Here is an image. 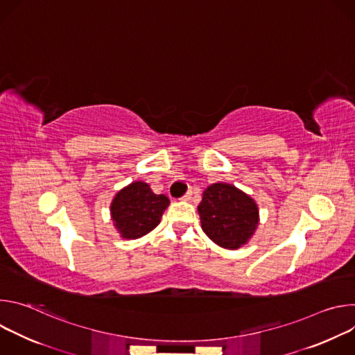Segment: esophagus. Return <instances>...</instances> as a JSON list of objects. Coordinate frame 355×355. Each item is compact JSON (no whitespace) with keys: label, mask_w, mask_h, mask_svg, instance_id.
Here are the masks:
<instances>
[{"label":"esophagus","mask_w":355,"mask_h":355,"mask_svg":"<svg viewBox=\"0 0 355 355\" xmlns=\"http://www.w3.org/2000/svg\"><path fill=\"white\" fill-rule=\"evenodd\" d=\"M191 198H192V191L189 189V191H188V192H187V193H185V195H184L181 199H182V200H189Z\"/></svg>","instance_id":"esophagus-1"}]
</instances>
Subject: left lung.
Instances as JSON below:
<instances>
[{
    "mask_svg": "<svg viewBox=\"0 0 355 355\" xmlns=\"http://www.w3.org/2000/svg\"><path fill=\"white\" fill-rule=\"evenodd\" d=\"M207 236L225 248H239L259 225V208L248 195L230 184H212L198 207Z\"/></svg>",
    "mask_w": 355,
    "mask_h": 355,
    "instance_id": "1",
    "label": "left lung"
}]
</instances>
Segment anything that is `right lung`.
I'll return each mask as SVG.
<instances>
[{
    "mask_svg": "<svg viewBox=\"0 0 355 355\" xmlns=\"http://www.w3.org/2000/svg\"><path fill=\"white\" fill-rule=\"evenodd\" d=\"M168 204L166 195H156L146 182L136 181L115 195L111 215L122 237L139 239L160 223Z\"/></svg>",
    "mask_w": 355,
    "mask_h": 355,
    "instance_id": "add662e5",
    "label": "right lung"
}]
</instances>
